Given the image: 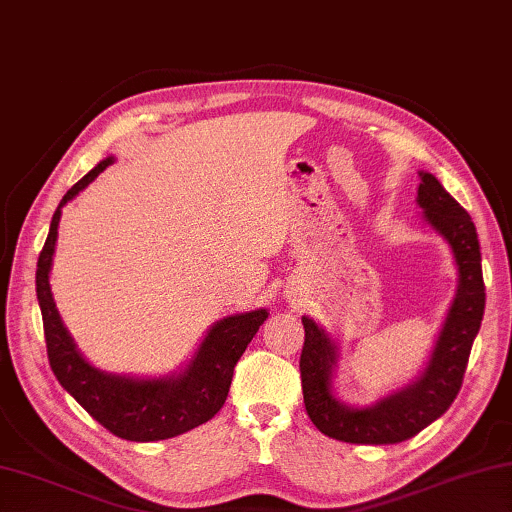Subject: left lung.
Instances as JSON below:
<instances>
[{
	"instance_id": "8db88e82",
	"label": "left lung",
	"mask_w": 512,
	"mask_h": 512,
	"mask_svg": "<svg viewBox=\"0 0 512 512\" xmlns=\"http://www.w3.org/2000/svg\"><path fill=\"white\" fill-rule=\"evenodd\" d=\"M418 175L416 202L423 209L425 222L447 242L459 272L454 301L418 378L366 407L346 405L335 396L333 380L342 355L339 344L315 319L301 317L306 328L299 362L303 402L319 432L337 441L393 445L416 436L441 418L461 389L472 342L481 328L486 288L477 227L432 173L420 170Z\"/></svg>"
}]
</instances>
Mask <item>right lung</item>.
I'll list each match as a JSON object with an SVG mask.
<instances>
[{"label":"right lung","mask_w":512,"mask_h":512,"mask_svg":"<svg viewBox=\"0 0 512 512\" xmlns=\"http://www.w3.org/2000/svg\"><path fill=\"white\" fill-rule=\"evenodd\" d=\"M112 164L114 157L98 161L60 200L51 218L47 242L38 258L35 292H38L42 312L49 364L62 389L74 396L78 405L105 429H110L114 436L137 443L164 441V438L191 432L218 414L229 396L233 366L270 312L258 308L215 321L206 330L191 360L179 371L159 375V378L107 373L89 364L78 351L74 337L62 324L51 294L49 272L53 254H56L62 206L74 200L80 191H85Z\"/></svg>","instance_id":"right-lung-1"}]
</instances>
